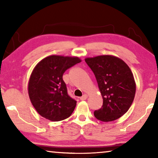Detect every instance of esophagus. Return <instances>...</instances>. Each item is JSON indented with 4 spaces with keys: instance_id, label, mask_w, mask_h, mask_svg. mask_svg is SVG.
Here are the masks:
<instances>
[{
    "instance_id": "1",
    "label": "esophagus",
    "mask_w": 158,
    "mask_h": 158,
    "mask_svg": "<svg viewBox=\"0 0 158 158\" xmlns=\"http://www.w3.org/2000/svg\"><path fill=\"white\" fill-rule=\"evenodd\" d=\"M87 98H88L87 95L84 94V95H83V96H81V98H80V99H81V101H84V100H85V99H87Z\"/></svg>"
}]
</instances>
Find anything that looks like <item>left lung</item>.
<instances>
[{
    "mask_svg": "<svg viewBox=\"0 0 158 158\" xmlns=\"http://www.w3.org/2000/svg\"><path fill=\"white\" fill-rule=\"evenodd\" d=\"M85 61L96 77L103 106L94 111L97 119L112 122L124 115L135 98L136 84L129 66L119 58L101 55Z\"/></svg>",
    "mask_w": 158,
    "mask_h": 158,
    "instance_id": "left-lung-1",
    "label": "left lung"
}]
</instances>
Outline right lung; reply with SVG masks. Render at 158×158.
Wrapping results in <instances>:
<instances>
[{
    "label": "right lung",
    "instance_id": "add662e5",
    "mask_svg": "<svg viewBox=\"0 0 158 158\" xmlns=\"http://www.w3.org/2000/svg\"><path fill=\"white\" fill-rule=\"evenodd\" d=\"M81 62L78 57L51 55L34 68L28 92L34 109L43 117L59 122L72 114L77 101L68 95L62 75L68 69Z\"/></svg>",
    "mask_w": 158,
    "mask_h": 158
}]
</instances>
